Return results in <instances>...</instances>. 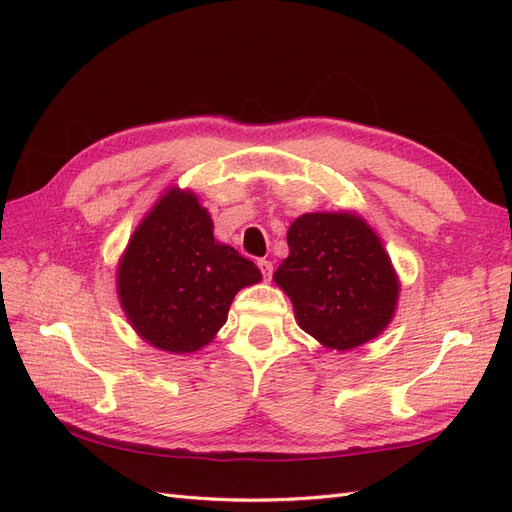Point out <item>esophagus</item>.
<instances>
[{
	"instance_id": "obj_1",
	"label": "esophagus",
	"mask_w": 512,
	"mask_h": 512,
	"mask_svg": "<svg viewBox=\"0 0 512 512\" xmlns=\"http://www.w3.org/2000/svg\"><path fill=\"white\" fill-rule=\"evenodd\" d=\"M258 269H260V273H262V277H265V280H271V275H273V262L271 260H258Z\"/></svg>"
}]
</instances>
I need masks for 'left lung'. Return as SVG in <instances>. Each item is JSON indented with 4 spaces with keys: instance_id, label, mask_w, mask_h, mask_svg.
Segmentation results:
<instances>
[{
    "instance_id": "obj_1",
    "label": "left lung",
    "mask_w": 512,
    "mask_h": 512,
    "mask_svg": "<svg viewBox=\"0 0 512 512\" xmlns=\"http://www.w3.org/2000/svg\"><path fill=\"white\" fill-rule=\"evenodd\" d=\"M290 256L275 284L301 329L320 344L350 350L391 322L397 277L376 232L352 213H305L288 230Z\"/></svg>"
}]
</instances>
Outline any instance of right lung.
I'll return each mask as SVG.
<instances>
[{
  "instance_id": "right-lung-1",
  "label": "right lung",
  "mask_w": 512,
  "mask_h": 512,
  "mask_svg": "<svg viewBox=\"0 0 512 512\" xmlns=\"http://www.w3.org/2000/svg\"><path fill=\"white\" fill-rule=\"evenodd\" d=\"M260 277L252 260L213 239V222L194 194L170 190L132 235L117 286L136 333L185 354L211 342L235 294Z\"/></svg>"
}]
</instances>
